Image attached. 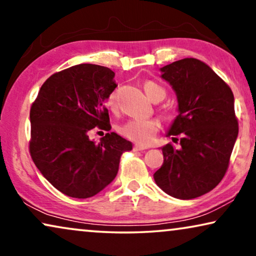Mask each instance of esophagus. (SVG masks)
Returning <instances> with one entry per match:
<instances>
[{
    "instance_id": "1",
    "label": "esophagus",
    "mask_w": 256,
    "mask_h": 256,
    "mask_svg": "<svg viewBox=\"0 0 256 256\" xmlns=\"http://www.w3.org/2000/svg\"><path fill=\"white\" fill-rule=\"evenodd\" d=\"M133 150H147V147L142 146V145H134V146H133Z\"/></svg>"
}]
</instances>
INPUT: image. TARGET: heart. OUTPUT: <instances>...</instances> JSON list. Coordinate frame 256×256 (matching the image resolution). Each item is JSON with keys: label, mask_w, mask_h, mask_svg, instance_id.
Listing matches in <instances>:
<instances>
[{"label": "heart", "mask_w": 256, "mask_h": 256, "mask_svg": "<svg viewBox=\"0 0 256 256\" xmlns=\"http://www.w3.org/2000/svg\"><path fill=\"white\" fill-rule=\"evenodd\" d=\"M144 89L146 95L152 100L158 97L164 98L166 96L164 89L153 81L146 82L144 84ZM116 92H112L108 97V106L110 108L116 106ZM158 130H159V122L156 120H142V118H132L120 128V131L124 136L142 145L152 142Z\"/></svg>", "instance_id": "1"}]
</instances>
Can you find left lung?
<instances>
[{
	"instance_id": "left-lung-1",
	"label": "left lung",
	"mask_w": 256,
	"mask_h": 256,
	"mask_svg": "<svg viewBox=\"0 0 256 256\" xmlns=\"http://www.w3.org/2000/svg\"><path fill=\"white\" fill-rule=\"evenodd\" d=\"M174 89L178 114L167 136L181 134V148L164 146V164L154 172L166 194L192 200L211 192L224 178L238 136L231 88L203 61L194 58L160 68Z\"/></svg>"
}]
</instances>
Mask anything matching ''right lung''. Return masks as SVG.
<instances>
[{
	"mask_svg": "<svg viewBox=\"0 0 256 256\" xmlns=\"http://www.w3.org/2000/svg\"><path fill=\"white\" fill-rule=\"evenodd\" d=\"M110 68L75 64L53 74L42 86L30 110V154L51 184L74 198H89L109 186L120 156L132 142L106 133L96 144L94 128L108 130L104 102L117 87Z\"/></svg>",
	"mask_w": 256,
	"mask_h": 256,
	"instance_id": "right-lung-1",
	"label": "right lung"
}]
</instances>
